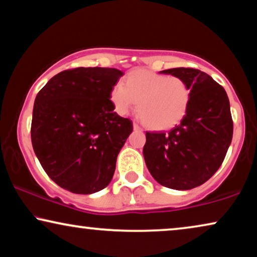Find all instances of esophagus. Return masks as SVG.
<instances>
[{
    "label": "esophagus",
    "mask_w": 257,
    "mask_h": 257,
    "mask_svg": "<svg viewBox=\"0 0 257 257\" xmlns=\"http://www.w3.org/2000/svg\"><path fill=\"white\" fill-rule=\"evenodd\" d=\"M133 126H134V131H136V132H142V128L141 126H140L138 123H133Z\"/></svg>",
    "instance_id": "1"
}]
</instances>
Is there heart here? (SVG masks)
Here are the masks:
<instances>
[{
  "mask_svg": "<svg viewBox=\"0 0 257 257\" xmlns=\"http://www.w3.org/2000/svg\"><path fill=\"white\" fill-rule=\"evenodd\" d=\"M191 89L183 78L147 69L129 71L110 91L115 110L125 115L138 101L139 116L154 131H167L182 121L190 104Z\"/></svg>",
  "mask_w": 257,
  "mask_h": 257,
  "instance_id": "heart-1",
  "label": "heart"
}]
</instances>
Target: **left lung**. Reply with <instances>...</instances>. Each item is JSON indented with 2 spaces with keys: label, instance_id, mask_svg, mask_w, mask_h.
<instances>
[{
  "label": "left lung",
  "instance_id": "obj_1",
  "mask_svg": "<svg viewBox=\"0 0 257 257\" xmlns=\"http://www.w3.org/2000/svg\"><path fill=\"white\" fill-rule=\"evenodd\" d=\"M161 74L179 76L191 89L190 104L180 124L168 133H146L143 156L152 176L162 186L188 190L207 182L223 162L232 139L227 93L213 77L193 68Z\"/></svg>",
  "mask_w": 257,
  "mask_h": 257
}]
</instances>
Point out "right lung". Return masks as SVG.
<instances>
[{
  "label": "right lung",
  "mask_w": 257,
  "mask_h": 257,
  "mask_svg": "<svg viewBox=\"0 0 257 257\" xmlns=\"http://www.w3.org/2000/svg\"><path fill=\"white\" fill-rule=\"evenodd\" d=\"M123 73L115 68H75L51 77L35 98L34 152L47 175L75 194L110 183L133 122L118 116L110 91Z\"/></svg>",
  "instance_id": "right-lung-1"
}]
</instances>
